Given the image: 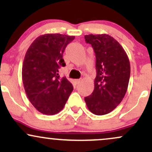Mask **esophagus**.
Masks as SVG:
<instances>
[{
    "mask_svg": "<svg viewBox=\"0 0 152 152\" xmlns=\"http://www.w3.org/2000/svg\"><path fill=\"white\" fill-rule=\"evenodd\" d=\"M81 79H76V80H75V82H76V84H79L80 83H81Z\"/></svg>",
    "mask_w": 152,
    "mask_h": 152,
    "instance_id": "obj_1",
    "label": "esophagus"
}]
</instances>
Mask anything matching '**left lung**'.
I'll list each match as a JSON object with an SVG mask.
<instances>
[{
    "label": "left lung",
    "mask_w": 152,
    "mask_h": 152,
    "mask_svg": "<svg viewBox=\"0 0 152 152\" xmlns=\"http://www.w3.org/2000/svg\"><path fill=\"white\" fill-rule=\"evenodd\" d=\"M84 38L94 48L96 70L94 91L84 100L94 114H107L126 94L130 78L129 60L119 43L109 35L90 34Z\"/></svg>",
    "instance_id": "8db88e82"
}]
</instances>
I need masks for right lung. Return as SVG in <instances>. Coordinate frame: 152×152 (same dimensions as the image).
Returning <instances> with one entry per match:
<instances>
[{
	"instance_id": "obj_1",
	"label": "right lung",
	"mask_w": 152,
	"mask_h": 152,
	"mask_svg": "<svg viewBox=\"0 0 152 152\" xmlns=\"http://www.w3.org/2000/svg\"><path fill=\"white\" fill-rule=\"evenodd\" d=\"M74 36L48 34L38 37L26 52L22 68L24 89L39 112L53 115L64 109L74 87L59 76L65 66L63 53Z\"/></svg>"
}]
</instances>
